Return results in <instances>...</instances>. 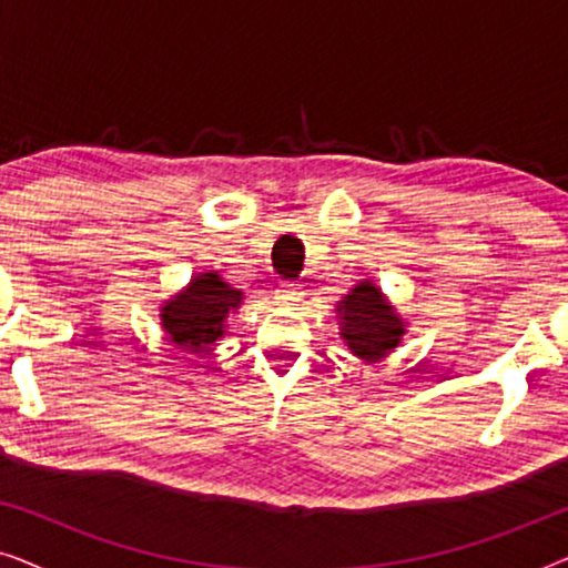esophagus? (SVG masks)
Masks as SVG:
<instances>
[{
  "mask_svg": "<svg viewBox=\"0 0 568 568\" xmlns=\"http://www.w3.org/2000/svg\"><path fill=\"white\" fill-rule=\"evenodd\" d=\"M302 297H305V292H302L297 284H284V286H278V290H276V302L282 307L297 305Z\"/></svg>",
  "mask_w": 568,
  "mask_h": 568,
  "instance_id": "34e87169",
  "label": "esophagus"
}]
</instances>
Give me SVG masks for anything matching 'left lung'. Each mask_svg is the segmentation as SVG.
I'll use <instances>...</instances> for the list:
<instances>
[{"label":"left lung","instance_id":"8db88e82","mask_svg":"<svg viewBox=\"0 0 568 568\" xmlns=\"http://www.w3.org/2000/svg\"><path fill=\"white\" fill-rule=\"evenodd\" d=\"M336 317L348 352L367 364L385 359L406 336V321L372 278H362L336 302Z\"/></svg>","mask_w":568,"mask_h":568}]
</instances>
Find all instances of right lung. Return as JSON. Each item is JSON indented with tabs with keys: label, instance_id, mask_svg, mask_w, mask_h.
I'll return each mask as SVG.
<instances>
[{
	"label": "right lung",
	"instance_id": "obj_1",
	"mask_svg": "<svg viewBox=\"0 0 568 568\" xmlns=\"http://www.w3.org/2000/svg\"><path fill=\"white\" fill-rule=\"evenodd\" d=\"M245 294L222 278L220 271H201L160 307V325L178 348L189 354L212 352L227 336V321L243 307Z\"/></svg>",
	"mask_w": 568,
	"mask_h": 568
}]
</instances>
